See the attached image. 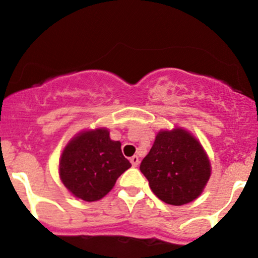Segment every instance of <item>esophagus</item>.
Here are the masks:
<instances>
[{"mask_svg": "<svg viewBox=\"0 0 258 258\" xmlns=\"http://www.w3.org/2000/svg\"><path fill=\"white\" fill-rule=\"evenodd\" d=\"M130 161H131V163H132V166H134V167H137V166H139V163H140V158L137 157V156H132V157L130 158Z\"/></svg>", "mask_w": 258, "mask_h": 258, "instance_id": "obj_1", "label": "esophagus"}]
</instances>
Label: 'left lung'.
I'll return each instance as SVG.
<instances>
[{
    "mask_svg": "<svg viewBox=\"0 0 258 258\" xmlns=\"http://www.w3.org/2000/svg\"><path fill=\"white\" fill-rule=\"evenodd\" d=\"M140 170L153 194L173 206L196 200L211 175L210 161L202 146L179 128L158 132Z\"/></svg>",
    "mask_w": 258,
    "mask_h": 258,
    "instance_id": "obj_1",
    "label": "left lung"
}]
</instances>
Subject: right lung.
<instances>
[{"label": "right lung", "instance_id": "obj_1", "mask_svg": "<svg viewBox=\"0 0 258 258\" xmlns=\"http://www.w3.org/2000/svg\"><path fill=\"white\" fill-rule=\"evenodd\" d=\"M130 167L121 142L112 141L107 130L98 128L82 132L66 146L59 160V176L70 192L92 202L105 197Z\"/></svg>", "mask_w": 258, "mask_h": 258}]
</instances>
